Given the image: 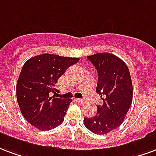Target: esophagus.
<instances>
[{"mask_svg":"<svg viewBox=\"0 0 156 156\" xmlns=\"http://www.w3.org/2000/svg\"><path fill=\"white\" fill-rule=\"evenodd\" d=\"M76 101L78 102V103H80V104H81V103L84 102V100H82V99H77Z\"/></svg>","mask_w":156,"mask_h":156,"instance_id":"obj_1","label":"esophagus"}]
</instances>
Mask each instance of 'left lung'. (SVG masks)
Listing matches in <instances>:
<instances>
[{"label":"left lung","instance_id":"obj_1","mask_svg":"<svg viewBox=\"0 0 156 156\" xmlns=\"http://www.w3.org/2000/svg\"><path fill=\"white\" fill-rule=\"evenodd\" d=\"M98 73L96 92L103 100L97 105L95 116L84 118L87 129L105 135L122 124L132 102L133 86L128 66L120 58L111 53L87 56Z\"/></svg>","mask_w":156,"mask_h":156}]
</instances>
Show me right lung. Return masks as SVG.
Segmentation results:
<instances>
[{
    "mask_svg": "<svg viewBox=\"0 0 156 156\" xmlns=\"http://www.w3.org/2000/svg\"><path fill=\"white\" fill-rule=\"evenodd\" d=\"M80 59L42 54L30 58L24 64L16 84V98L25 119L41 130H50L60 126L71 99L55 98L51 93L58 79Z\"/></svg>",
    "mask_w": 156,
    "mask_h": 156,
    "instance_id": "right-lung-1",
    "label": "right lung"
}]
</instances>
